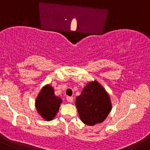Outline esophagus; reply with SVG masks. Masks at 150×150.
<instances>
[{"instance_id":"34e87169","label":"esophagus","mask_w":150,"mask_h":150,"mask_svg":"<svg viewBox=\"0 0 150 150\" xmlns=\"http://www.w3.org/2000/svg\"><path fill=\"white\" fill-rule=\"evenodd\" d=\"M66 99H67V100L69 102V103H72L73 100H74V98L70 96H67V98H66Z\"/></svg>"}]
</instances>
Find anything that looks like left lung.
Wrapping results in <instances>:
<instances>
[{"instance_id":"left-lung-1","label":"left lung","mask_w":150,"mask_h":150,"mask_svg":"<svg viewBox=\"0 0 150 150\" xmlns=\"http://www.w3.org/2000/svg\"><path fill=\"white\" fill-rule=\"evenodd\" d=\"M76 107L80 120L87 125L104 122L112 109L109 95L96 80L88 83L76 97Z\"/></svg>"}]
</instances>
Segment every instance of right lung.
<instances>
[{
	"label": "right lung",
	"mask_w": 150,
	"mask_h": 150,
	"mask_svg": "<svg viewBox=\"0 0 150 150\" xmlns=\"http://www.w3.org/2000/svg\"><path fill=\"white\" fill-rule=\"evenodd\" d=\"M62 99L55 96L53 88L46 85L43 87L38 94L35 101L36 109L38 113L46 121L53 120L59 112V107L62 104Z\"/></svg>",
	"instance_id": "1"
}]
</instances>
